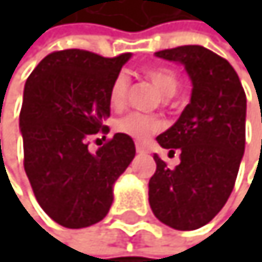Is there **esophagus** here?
Here are the masks:
<instances>
[{"label":"esophagus","mask_w":262,"mask_h":262,"mask_svg":"<svg viewBox=\"0 0 262 262\" xmlns=\"http://www.w3.org/2000/svg\"><path fill=\"white\" fill-rule=\"evenodd\" d=\"M137 152L138 154H147V147L144 146V144H137Z\"/></svg>","instance_id":"esophagus-1"}]
</instances>
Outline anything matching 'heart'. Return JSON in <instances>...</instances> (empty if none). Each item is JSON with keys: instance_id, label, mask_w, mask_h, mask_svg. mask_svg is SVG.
I'll return each instance as SVG.
<instances>
[{"instance_id": "b5f03b06", "label": "heart", "mask_w": 262, "mask_h": 262, "mask_svg": "<svg viewBox=\"0 0 262 262\" xmlns=\"http://www.w3.org/2000/svg\"><path fill=\"white\" fill-rule=\"evenodd\" d=\"M144 77L152 83L157 91L163 97H169L176 93L178 89V77L171 69L166 67H154L144 70ZM128 77L125 74H119L115 77L112 86H110V102L115 108H121L128 94ZM163 128V122L157 118L146 116L141 113H130L121 118L116 122V130L119 134H124L137 141H146L150 135H154Z\"/></svg>"}]
</instances>
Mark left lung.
<instances>
[{"instance_id":"1","label":"left lung","mask_w":262,"mask_h":262,"mask_svg":"<svg viewBox=\"0 0 262 262\" xmlns=\"http://www.w3.org/2000/svg\"><path fill=\"white\" fill-rule=\"evenodd\" d=\"M156 56L182 64L193 88L179 119L157 137L169 157L178 150L181 163L169 168L154 156L149 204L169 228L198 229L220 212L234 188L245 150L247 97L233 66L201 45Z\"/></svg>"}]
</instances>
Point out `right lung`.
<instances>
[{"mask_svg": "<svg viewBox=\"0 0 262 262\" xmlns=\"http://www.w3.org/2000/svg\"><path fill=\"white\" fill-rule=\"evenodd\" d=\"M130 56L61 50L45 56L25 83V171L37 203L61 226L100 222L112 207L115 182L135 157V143L124 134L96 152L88 149L89 137L108 132L110 86Z\"/></svg>", "mask_w": 262, "mask_h": 262, "instance_id": "1", "label": "right lung"}]
</instances>
